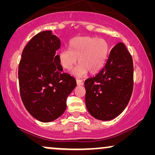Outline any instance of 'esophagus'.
<instances>
[{
	"label": "esophagus",
	"instance_id": "1",
	"mask_svg": "<svg viewBox=\"0 0 155 155\" xmlns=\"http://www.w3.org/2000/svg\"><path fill=\"white\" fill-rule=\"evenodd\" d=\"M76 82H77L78 85H83V82L81 80H76Z\"/></svg>",
	"mask_w": 155,
	"mask_h": 155
}]
</instances>
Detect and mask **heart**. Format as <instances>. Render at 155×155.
<instances>
[{"instance_id":"1","label":"heart","mask_w":155,"mask_h":155,"mask_svg":"<svg viewBox=\"0 0 155 155\" xmlns=\"http://www.w3.org/2000/svg\"><path fill=\"white\" fill-rule=\"evenodd\" d=\"M109 46L104 39L93 37H78L69 43L68 49L61 51L58 61L61 67L68 71L73 68L78 62L80 63L72 71L75 77L80 78L90 73H98L103 68L108 55Z\"/></svg>"}]
</instances>
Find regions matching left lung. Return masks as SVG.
Listing matches in <instances>:
<instances>
[{
  "instance_id": "8db88e82",
  "label": "left lung",
  "mask_w": 155,
  "mask_h": 155,
  "mask_svg": "<svg viewBox=\"0 0 155 155\" xmlns=\"http://www.w3.org/2000/svg\"><path fill=\"white\" fill-rule=\"evenodd\" d=\"M84 87L86 107L94 118L110 120L124 111L133 88V59L124 43L112 48L104 66L85 80Z\"/></svg>"
}]
</instances>
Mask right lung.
Returning <instances> with one entry per match:
<instances>
[{"label":"right lung","instance_id":"right-lung-1","mask_svg":"<svg viewBox=\"0 0 155 155\" xmlns=\"http://www.w3.org/2000/svg\"><path fill=\"white\" fill-rule=\"evenodd\" d=\"M61 40L52 31L35 35L25 46L18 68L21 99L27 111L43 123L56 120L66 109L76 80L63 68L56 54Z\"/></svg>","mask_w":155,"mask_h":155}]
</instances>
